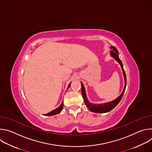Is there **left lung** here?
I'll return each instance as SVG.
<instances>
[{
	"label": "left lung",
	"mask_w": 152,
	"mask_h": 152,
	"mask_svg": "<svg viewBox=\"0 0 152 152\" xmlns=\"http://www.w3.org/2000/svg\"><path fill=\"white\" fill-rule=\"evenodd\" d=\"M110 49L112 50L111 51H110V55L111 57H113L117 62H118L119 63V64L120 65V66L121 67L122 71H123V76H124V86L123 90L121 93V94L118 97H117L115 100L109 102H106V103H99V104H95V103H91L88 100L87 97H86V91H85V88L84 87L83 84L80 82L81 83V91H82V95L83 97V99L84 100L85 103L86 104V106L88 108V110L93 113H108L111 111L112 110H113L114 108L118 104V103L120 102L124 93L125 91V89H126V73L125 72L123 69V63L121 62V61L120 59L119 56H118V52L117 50V49L111 46L110 47Z\"/></svg>",
	"instance_id": "obj_1"
}]
</instances>
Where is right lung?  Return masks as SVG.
I'll use <instances>...</instances> for the list:
<instances>
[{
  "instance_id": "right-lung-1",
  "label": "right lung",
  "mask_w": 152,
  "mask_h": 152,
  "mask_svg": "<svg viewBox=\"0 0 152 152\" xmlns=\"http://www.w3.org/2000/svg\"><path fill=\"white\" fill-rule=\"evenodd\" d=\"M70 85H71V82H70V83H69V85H68V88H67V90H68V89L70 88ZM63 106H64V102L62 101V103H61V104H60V106H59L58 107L56 108L55 110H53L52 111L50 112L49 113H48V114H45V115H48V116H52V115H56V114H58L60 113L62 111V110Z\"/></svg>"
}]
</instances>
